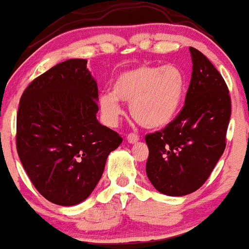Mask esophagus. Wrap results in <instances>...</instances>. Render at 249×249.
<instances>
[{
  "instance_id": "esophagus-1",
  "label": "esophagus",
  "mask_w": 249,
  "mask_h": 249,
  "mask_svg": "<svg viewBox=\"0 0 249 249\" xmlns=\"http://www.w3.org/2000/svg\"><path fill=\"white\" fill-rule=\"evenodd\" d=\"M138 141H139V137L137 136L136 133L127 134V142H130V144H134V142H137Z\"/></svg>"
}]
</instances>
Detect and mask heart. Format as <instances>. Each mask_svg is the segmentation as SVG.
Masks as SVG:
<instances>
[{
  "mask_svg": "<svg viewBox=\"0 0 249 249\" xmlns=\"http://www.w3.org/2000/svg\"><path fill=\"white\" fill-rule=\"evenodd\" d=\"M184 89V76L173 65L133 68L118 75L112 93L99 96L102 118L108 126H116L123 112L121 101L130 103V115L142 126L162 127L178 112Z\"/></svg>",
  "mask_w": 249,
  "mask_h": 249,
  "instance_id": "1",
  "label": "heart"
}]
</instances>
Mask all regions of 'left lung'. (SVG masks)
<instances>
[{"label":"left lung","mask_w":249,"mask_h":249,"mask_svg":"<svg viewBox=\"0 0 249 249\" xmlns=\"http://www.w3.org/2000/svg\"><path fill=\"white\" fill-rule=\"evenodd\" d=\"M192 77L185 105L164 130L145 137L146 174L157 191L171 196L193 193L204 185L226 147L231 97L219 71L190 48Z\"/></svg>","instance_id":"left-lung-1"}]
</instances>
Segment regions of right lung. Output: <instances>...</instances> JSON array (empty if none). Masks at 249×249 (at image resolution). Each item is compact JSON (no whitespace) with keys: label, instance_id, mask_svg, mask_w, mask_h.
I'll list each match as a JSON object with an SVG mask.
<instances>
[{"label":"right lung","instance_id":"1","mask_svg":"<svg viewBox=\"0 0 249 249\" xmlns=\"http://www.w3.org/2000/svg\"><path fill=\"white\" fill-rule=\"evenodd\" d=\"M87 59L59 63L30 83L17 112V153L36 190L61 206L92 193L123 138L97 121L98 88Z\"/></svg>","mask_w":249,"mask_h":249}]
</instances>
